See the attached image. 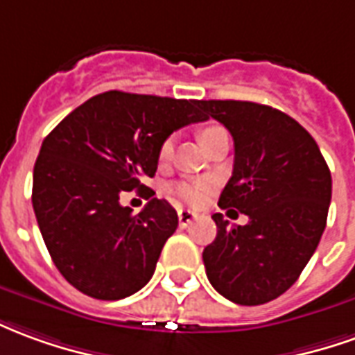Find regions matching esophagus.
Returning <instances> with one entry per match:
<instances>
[{"label":"esophagus","mask_w":355,"mask_h":355,"mask_svg":"<svg viewBox=\"0 0 355 355\" xmlns=\"http://www.w3.org/2000/svg\"><path fill=\"white\" fill-rule=\"evenodd\" d=\"M197 218V214L191 212V210H180L178 212V220H180V227H187L193 220Z\"/></svg>","instance_id":"1"}]
</instances>
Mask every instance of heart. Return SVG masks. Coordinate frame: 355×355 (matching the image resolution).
Here are the masks:
<instances>
[{"label":"heart","instance_id":"heart-1","mask_svg":"<svg viewBox=\"0 0 355 355\" xmlns=\"http://www.w3.org/2000/svg\"><path fill=\"white\" fill-rule=\"evenodd\" d=\"M225 132L223 128L220 125H208L205 128L202 132H200V141H206L208 137H212L216 133H222ZM173 153V137H166L164 141L160 143V147H158V158H160V162H166V160H170L172 158ZM173 195L175 197H180L185 202H189V205H200L202 200L208 195V182H202V180H195V182H182V183H175L173 185Z\"/></svg>","mask_w":355,"mask_h":355}]
</instances>
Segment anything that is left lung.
Here are the masks:
<instances>
[{
  "label": "left lung",
  "instance_id": "8db88e82",
  "mask_svg": "<svg viewBox=\"0 0 355 355\" xmlns=\"http://www.w3.org/2000/svg\"><path fill=\"white\" fill-rule=\"evenodd\" d=\"M200 109L235 143L233 175L218 205L248 216L246 225H231L214 214L218 235L202 252L206 277L231 302L260 306L288 291L315 252L331 172L315 139L281 110L250 101H200Z\"/></svg>",
  "mask_w": 355,
  "mask_h": 355
}]
</instances>
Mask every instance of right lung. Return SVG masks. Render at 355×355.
Returning a JSON list of instances; mask_svg holds the SVG:
<instances>
[{"mask_svg":"<svg viewBox=\"0 0 355 355\" xmlns=\"http://www.w3.org/2000/svg\"><path fill=\"white\" fill-rule=\"evenodd\" d=\"M205 120L195 99L105 92L45 137L32 206L53 263L80 293L120 300L149 283L178 214L164 198H150L133 214L120 197L132 189L143 195L141 182L157 172L160 143Z\"/></svg>","mask_w":355,"mask_h":355,"instance_id":"add662e5","label":"right lung"}]
</instances>
